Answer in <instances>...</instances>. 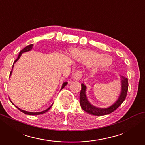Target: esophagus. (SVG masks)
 <instances>
[{"label":"esophagus","instance_id":"esophagus-1","mask_svg":"<svg viewBox=\"0 0 145 145\" xmlns=\"http://www.w3.org/2000/svg\"><path fill=\"white\" fill-rule=\"evenodd\" d=\"M82 71H76V72H75V73L74 74V76H73L75 80H80V79L82 78Z\"/></svg>","mask_w":145,"mask_h":145}]
</instances>
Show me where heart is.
I'll use <instances>...</instances> for the list:
<instances>
[{
  "instance_id": "obj_1",
  "label": "heart",
  "mask_w": 145,
  "mask_h": 145,
  "mask_svg": "<svg viewBox=\"0 0 145 145\" xmlns=\"http://www.w3.org/2000/svg\"><path fill=\"white\" fill-rule=\"evenodd\" d=\"M71 53L74 59L88 66L96 65L99 68H106L112 63V59L109 57L104 56L101 53L93 51L73 49ZM107 59H109V61H107Z\"/></svg>"
}]
</instances>
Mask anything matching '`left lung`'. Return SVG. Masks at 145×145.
Listing matches in <instances>:
<instances>
[{
    "label": "left lung",
    "mask_w": 145,
    "mask_h": 145,
    "mask_svg": "<svg viewBox=\"0 0 145 145\" xmlns=\"http://www.w3.org/2000/svg\"><path fill=\"white\" fill-rule=\"evenodd\" d=\"M82 88H81L80 93V104L81 108L84 112L88 113L89 114L94 115V116H104L110 114L114 112L117 108H118L121 104L125 100L128 91V79L125 76H121V92L118 100L116 103H114L112 106L109 107L108 108H98L92 106L90 102H88L86 96V87L84 84H81Z\"/></svg>",
    "instance_id": "8db88e82"
}]
</instances>
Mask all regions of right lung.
Masks as SVG:
<instances>
[{
  "label": "right lung",
  "mask_w": 145,
  "mask_h": 145,
  "mask_svg": "<svg viewBox=\"0 0 145 145\" xmlns=\"http://www.w3.org/2000/svg\"><path fill=\"white\" fill-rule=\"evenodd\" d=\"M32 47H33V44H31V45H27V47H25V48H24L22 50H21L20 51V53H19V55H18V58L16 59V61H14V63L16 62V61L18 60L19 59V58H20V55L22 54L23 53H24V52H27V51H30L31 49H32ZM14 64H13V66H12V68H13V67H14ZM12 70L11 71V72H10V76L11 75V73H12ZM67 84V82H64L63 84V86H62V88H61V89H63V88H64V87L66 86V85ZM51 106H52V105H51V106L49 107V108H47V110H44V111H43V112H26V111H24V110H20V108H17L18 109V110H20V111H21L22 112H23V113H24L25 114H27V115H31V116H34V115H39V114H44V113H45V112H47V111H48L49 109H50L51 108Z\"/></svg>",
  "instance_id": "obj_1"
}]
</instances>
